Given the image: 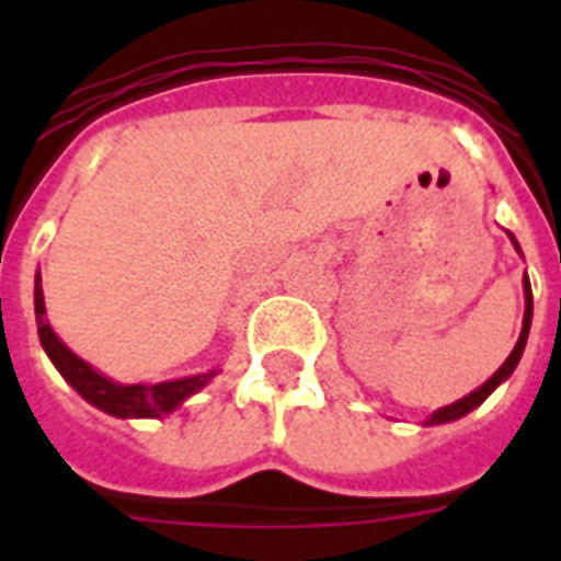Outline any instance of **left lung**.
<instances>
[{
	"label": "left lung",
	"instance_id": "1",
	"mask_svg": "<svg viewBox=\"0 0 561 561\" xmlns=\"http://www.w3.org/2000/svg\"><path fill=\"white\" fill-rule=\"evenodd\" d=\"M513 241H515V238H513ZM515 247H518V244H515ZM524 297H527V311H524V329H522V337H518V343H515V350L510 352V358L504 360V367L497 369V373L492 375V378H489V381L483 383V387H480V390L469 392V396H466V399L454 401V404H448V408L436 410L434 416L427 419V425H443V422H451V419L466 416V413H469V410L478 408L480 401H486V396H489V392H492V390H495L497 383L506 381V378H510V375H513V369L518 367V360H522L524 346H527V334H530V320H533V290H530V282H527V279H524Z\"/></svg>",
	"mask_w": 561,
	"mask_h": 561
}]
</instances>
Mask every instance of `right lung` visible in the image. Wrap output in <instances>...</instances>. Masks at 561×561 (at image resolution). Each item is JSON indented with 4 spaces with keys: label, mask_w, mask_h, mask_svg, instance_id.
<instances>
[{
    "label": "right lung",
    "mask_w": 561,
    "mask_h": 561,
    "mask_svg": "<svg viewBox=\"0 0 561 561\" xmlns=\"http://www.w3.org/2000/svg\"><path fill=\"white\" fill-rule=\"evenodd\" d=\"M34 311H37V332L43 350L51 358L60 375L66 381L72 383L75 390L81 392L83 399L101 408L104 413H113V416L122 419H160L162 413H171L174 408H180L183 401L197 392L203 383L209 381L215 373L192 375V378H180V381H162V383H113L110 378H104L101 373L81 360L78 355L66 350L64 343L57 341V334L51 332V325L43 320L46 314V306H43V288L34 285Z\"/></svg>",
    "instance_id": "add662e5"
}]
</instances>
